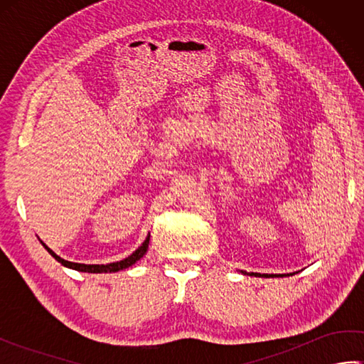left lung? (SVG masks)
I'll use <instances>...</instances> for the list:
<instances>
[{
	"mask_svg": "<svg viewBox=\"0 0 364 364\" xmlns=\"http://www.w3.org/2000/svg\"><path fill=\"white\" fill-rule=\"evenodd\" d=\"M241 274H244V275H255V277H283V274H278V275H277V274H275V275H274V274H272V275H267V274H266V275H264V274H262V275H261V274H257V272L247 274V272H245V270H241Z\"/></svg>",
	"mask_w": 364,
	"mask_h": 364,
	"instance_id": "8db88e82",
	"label": "left lung"
}]
</instances>
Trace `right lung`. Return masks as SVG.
<instances>
[{
    "label": "right lung",
    "mask_w": 364,
    "mask_h": 364,
    "mask_svg": "<svg viewBox=\"0 0 364 364\" xmlns=\"http://www.w3.org/2000/svg\"><path fill=\"white\" fill-rule=\"evenodd\" d=\"M149 242H150V233H149V236L145 237V241L141 244V247H139L136 252L131 253L129 257H127L125 259H122V261H117V262H109V264H81V262H72V261H67L64 258L58 257V255L54 253L50 249V247H46L43 242H42V245L45 247L46 250H48V253L51 255L54 259L59 261L60 264L68 267V269H75V270H80V272H89V274H107V272H119V270H123V269H127L129 266H133L134 262L141 259L144 255L146 253V250H149Z\"/></svg>",
    "instance_id": "right-lung-1"
}]
</instances>
